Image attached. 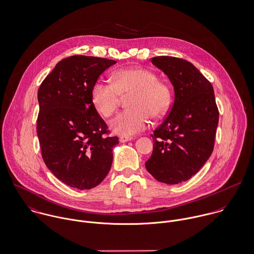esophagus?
<instances>
[{
    "mask_svg": "<svg viewBox=\"0 0 254 254\" xmlns=\"http://www.w3.org/2000/svg\"><path fill=\"white\" fill-rule=\"evenodd\" d=\"M132 139V137H129V136H125V135H122L120 136V141L121 142H127V141H130Z\"/></svg>",
    "mask_w": 254,
    "mask_h": 254,
    "instance_id": "esophagus-1",
    "label": "esophagus"
}]
</instances>
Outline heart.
<instances>
[{
  "label": "heart",
  "mask_w": 254,
  "mask_h": 254,
  "mask_svg": "<svg viewBox=\"0 0 254 254\" xmlns=\"http://www.w3.org/2000/svg\"><path fill=\"white\" fill-rule=\"evenodd\" d=\"M127 97L128 109L118 114L111 122V129L125 136L143 130L152 118L163 116L172 102L170 85L158 79L157 73L143 67L117 70L113 82L98 79L91 89L95 110L105 118L112 116L122 101Z\"/></svg>",
  "instance_id": "1"
}]
</instances>
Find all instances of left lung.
<instances>
[{
	"instance_id": "1",
	"label": "left lung",
	"mask_w": 254,
	"mask_h": 254,
	"mask_svg": "<svg viewBox=\"0 0 254 254\" xmlns=\"http://www.w3.org/2000/svg\"><path fill=\"white\" fill-rule=\"evenodd\" d=\"M151 62L168 75L175 100L151 134L153 152L145 167L157 181L177 185L190 180L209 159L219 111L212 84L191 63L168 56L154 57Z\"/></svg>"
}]
</instances>
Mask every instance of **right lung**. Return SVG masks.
<instances>
[{
    "mask_svg": "<svg viewBox=\"0 0 254 254\" xmlns=\"http://www.w3.org/2000/svg\"><path fill=\"white\" fill-rule=\"evenodd\" d=\"M116 61L71 56L59 62L38 89L37 135L48 169L64 184L90 190L108 175L117 136L95 110L91 89Z\"/></svg>",
    "mask_w": 254,
    "mask_h": 254,
    "instance_id": "1",
    "label": "right lung"
}]
</instances>
